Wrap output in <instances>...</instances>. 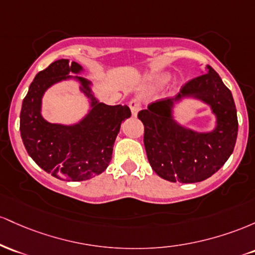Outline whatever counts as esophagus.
I'll return each instance as SVG.
<instances>
[{"mask_svg": "<svg viewBox=\"0 0 255 255\" xmlns=\"http://www.w3.org/2000/svg\"><path fill=\"white\" fill-rule=\"evenodd\" d=\"M128 106H130L131 113H132L133 117L137 116V113L139 112V110H141V107H142L141 101H139V100H137V99L131 100L130 104H128Z\"/></svg>", "mask_w": 255, "mask_h": 255, "instance_id": "esophagus-1", "label": "esophagus"}]
</instances>
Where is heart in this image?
<instances>
[{"label": "heart", "instance_id": "b5f03b06", "mask_svg": "<svg viewBox=\"0 0 255 255\" xmlns=\"http://www.w3.org/2000/svg\"><path fill=\"white\" fill-rule=\"evenodd\" d=\"M168 78H170V74L168 73H159L154 77V81L158 83V84H164V83L168 81Z\"/></svg>", "mask_w": 255, "mask_h": 255}]
</instances>
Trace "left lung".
<instances>
[{"instance_id":"left-lung-1","label":"left lung","mask_w":255,"mask_h":255,"mask_svg":"<svg viewBox=\"0 0 255 255\" xmlns=\"http://www.w3.org/2000/svg\"><path fill=\"white\" fill-rule=\"evenodd\" d=\"M182 97H193L210 106L217 118L212 131L197 133L173 119V105ZM138 119L144 125L148 161L166 181H205L227 162L235 148L239 122L233 94L210 65L206 73L185 83L174 99L150 104L138 113Z\"/></svg>"}]
</instances>
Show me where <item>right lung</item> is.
Wrapping results in <instances>:
<instances>
[{
  "instance_id": "add662e5",
  "label": "right lung",
  "mask_w": 255,
  "mask_h": 255,
  "mask_svg": "<svg viewBox=\"0 0 255 255\" xmlns=\"http://www.w3.org/2000/svg\"><path fill=\"white\" fill-rule=\"evenodd\" d=\"M83 67L67 59L51 62L36 74L22 101L20 135L28 155L51 176L67 182L87 181L102 173L112 159L113 145L123 120L130 118L128 106H108L91 93V82L70 73ZM73 78L91 100L90 113L73 126L53 125L41 117V97L48 87Z\"/></svg>"
}]
</instances>
